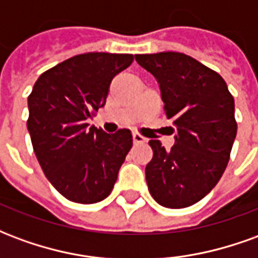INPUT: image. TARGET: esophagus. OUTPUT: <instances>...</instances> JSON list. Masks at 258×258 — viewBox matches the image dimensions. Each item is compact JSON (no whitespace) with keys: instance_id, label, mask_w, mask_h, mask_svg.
Segmentation results:
<instances>
[{"instance_id":"34e87169","label":"esophagus","mask_w":258,"mask_h":258,"mask_svg":"<svg viewBox=\"0 0 258 258\" xmlns=\"http://www.w3.org/2000/svg\"><path fill=\"white\" fill-rule=\"evenodd\" d=\"M133 141H134L135 145H137V144H145L146 138L145 137H142L141 134H138V133H133Z\"/></svg>"}]
</instances>
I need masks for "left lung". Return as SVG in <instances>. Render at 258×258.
Listing matches in <instances>:
<instances>
[{
	"label": "left lung",
	"instance_id": "obj_1",
	"mask_svg": "<svg viewBox=\"0 0 258 258\" xmlns=\"http://www.w3.org/2000/svg\"><path fill=\"white\" fill-rule=\"evenodd\" d=\"M155 76L164 114L177 128L170 149L149 141L153 157L145 168L148 189L157 203L184 209L209 194L227 168L238 131L235 101L220 74L185 53L135 55Z\"/></svg>",
	"mask_w": 258,
	"mask_h": 258
}]
</instances>
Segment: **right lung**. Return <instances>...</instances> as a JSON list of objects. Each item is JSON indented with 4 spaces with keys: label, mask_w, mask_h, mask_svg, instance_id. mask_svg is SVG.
<instances>
[{
    "label": "right lung",
    "mask_w": 258,
    "mask_h": 258,
    "mask_svg": "<svg viewBox=\"0 0 258 258\" xmlns=\"http://www.w3.org/2000/svg\"><path fill=\"white\" fill-rule=\"evenodd\" d=\"M133 60L131 53H81L44 72L33 87L27 99L33 149L66 199L91 205L112 192L133 135L125 128L106 134L87 120L105 106L113 77Z\"/></svg>",
    "instance_id": "1"
}]
</instances>
